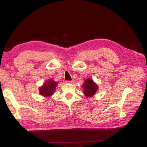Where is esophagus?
Masks as SVG:
<instances>
[{"label":"esophagus","instance_id":"esophagus-1","mask_svg":"<svg viewBox=\"0 0 147 147\" xmlns=\"http://www.w3.org/2000/svg\"><path fill=\"white\" fill-rule=\"evenodd\" d=\"M66 83H70V84H72L74 83V80H72V81H65Z\"/></svg>","mask_w":147,"mask_h":147}]
</instances>
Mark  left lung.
Listing matches in <instances>:
<instances>
[{"label":"left lung","mask_w":147,"mask_h":147,"mask_svg":"<svg viewBox=\"0 0 147 147\" xmlns=\"http://www.w3.org/2000/svg\"><path fill=\"white\" fill-rule=\"evenodd\" d=\"M82 86L83 88V94L88 97L94 96L99 89L98 85L91 78L85 80Z\"/></svg>","instance_id":"obj_1"}]
</instances>
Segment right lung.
Masks as SVG:
<instances>
[{"mask_svg": "<svg viewBox=\"0 0 147 147\" xmlns=\"http://www.w3.org/2000/svg\"><path fill=\"white\" fill-rule=\"evenodd\" d=\"M57 85V82L54 81L52 79L48 80L44 82L42 86H40L38 88L40 94L45 97L51 96L55 93Z\"/></svg>", "mask_w": 147, "mask_h": 147, "instance_id": "obj_1", "label": "right lung"}]
</instances>
